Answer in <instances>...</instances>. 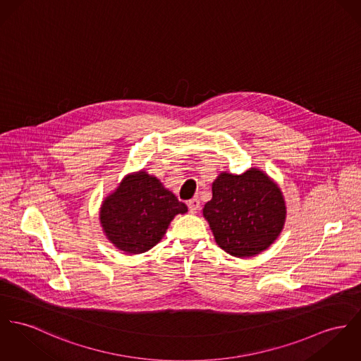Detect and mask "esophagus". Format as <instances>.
Instances as JSON below:
<instances>
[{"label": "esophagus", "mask_w": 361, "mask_h": 361, "mask_svg": "<svg viewBox=\"0 0 361 361\" xmlns=\"http://www.w3.org/2000/svg\"><path fill=\"white\" fill-rule=\"evenodd\" d=\"M188 209H190V212H191L192 214L199 212V209H200V202H199L197 197H194V199L188 200Z\"/></svg>", "instance_id": "obj_1"}]
</instances>
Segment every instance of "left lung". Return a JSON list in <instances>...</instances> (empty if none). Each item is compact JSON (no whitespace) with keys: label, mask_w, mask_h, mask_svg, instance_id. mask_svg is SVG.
I'll return each mask as SVG.
<instances>
[{"label":"left lung","mask_w":361,"mask_h":361,"mask_svg":"<svg viewBox=\"0 0 361 361\" xmlns=\"http://www.w3.org/2000/svg\"><path fill=\"white\" fill-rule=\"evenodd\" d=\"M203 207L216 243L233 257L249 258L268 249L283 231L287 207L278 184L262 170L222 171Z\"/></svg>","instance_id":"1"}]
</instances>
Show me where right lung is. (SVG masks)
Returning <instances> with one entry per match:
<instances>
[{
    "label": "right lung",
    "instance_id": "1",
    "mask_svg": "<svg viewBox=\"0 0 361 361\" xmlns=\"http://www.w3.org/2000/svg\"><path fill=\"white\" fill-rule=\"evenodd\" d=\"M188 207L145 170L122 178L102 202L99 219L104 235L116 249L141 254L165 236L171 220Z\"/></svg>",
    "mask_w": 361,
    "mask_h": 361
}]
</instances>
